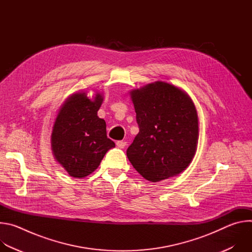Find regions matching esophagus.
<instances>
[{"instance_id":"esophagus-1","label":"esophagus","mask_w":252,"mask_h":252,"mask_svg":"<svg viewBox=\"0 0 252 252\" xmlns=\"http://www.w3.org/2000/svg\"><path fill=\"white\" fill-rule=\"evenodd\" d=\"M126 146V141H124V140H118L117 141V147L118 148L124 149Z\"/></svg>"}]
</instances>
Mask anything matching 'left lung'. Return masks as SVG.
<instances>
[{
  "label": "left lung",
  "mask_w": 252,
  "mask_h": 252,
  "mask_svg": "<svg viewBox=\"0 0 252 252\" xmlns=\"http://www.w3.org/2000/svg\"><path fill=\"white\" fill-rule=\"evenodd\" d=\"M139 131L126 156L135 170L158 183L184 171L198 140L193 101L177 87L156 82L130 93Z\"/></svg>",
  "instance_id": "obj_1"
}]
</instances>
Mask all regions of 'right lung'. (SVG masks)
<instances>
[{
    "mask_svg": "<svg viewBox=\"0 0 252 252\" xmlns=\"http://www.w3.org/2000/svg\"><path fill=\"white\" fill-rule=\"evenodd\" d=\"M103 97L91 99L87 93L66 98L59 111L52 131V151L56 160L73 177H86L99 165L115 142L106 136L104 120L97 117Z\"/></svg>",
    "mask_w": 252,
    "mask_h": 252,
    "instance_id": "add662e5",
    "label": "right lung"
}]
</instances>
